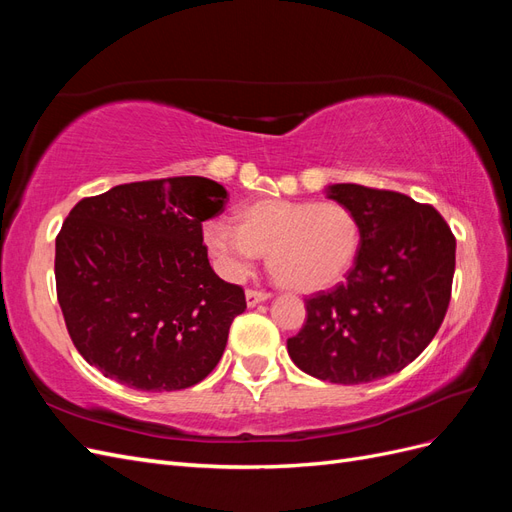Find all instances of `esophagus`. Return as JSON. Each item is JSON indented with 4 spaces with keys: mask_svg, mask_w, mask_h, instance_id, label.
<instances>
[{
    "mask_svg": "<svg viewBox=\"0 0 512 512\" xmlns=\"http://www.w3.org/2000/svg\"><path fill=\"white\" fill-rule=\"evenodd\" d=\"M267 299H271L269 292H262V290H247V292H245L247 307H254V305H258V303H262V301H267Z\"/></svg>",
    "mask_w": 512,
    "mask_h": 512,
    "instance_id": "1",
    "label": "esophagus"
}]
</instances>
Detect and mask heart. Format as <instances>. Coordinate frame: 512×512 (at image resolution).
Returning a JSON list of instances; mask_svg holds the SVG:
<instances>
[{
    "mask_svg": "<svg viewBox=\"0 0 512 512\" xmlns=\"http://www.w3.org/2000/svg\"><path fill=\"white\" fill-rule=\"evenodd\" d=\"M237 222L203 224L205 250L218 273L241 282L267 252V267L282 286L316 292L337 284L361 250V224L335 200L265 198L237 209Z\"/></svg>",
    "mask_w": 512,
    "mask_h": 512,
    "instance_id": "obj_1",
    "label": "heart"
}]
</instances>
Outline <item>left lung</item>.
Masks as SVG:
<instances>
[{"instance_id": "left-lung-1", "label": "left lung", "mask_w": 512, "mask_h": 512, "mask_svg": "<svg viewBox=\"0 0 512 512\" xmlns=\"http://www.w3.org/2000/svg\"><path fill=\"white\" fill-rule=\"evenodd\" d=\"M324 192L359 218L361 250L342 284L305 299L307 320L288 354L318 380L374 382L412 363L438 333L457 243L436 209L406 194L356 183Z\"/></svg>"}]
</instances>
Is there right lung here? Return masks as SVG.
I'll use <instances>...</instances> for the list:
<instances>
[{
    "label": "right lung",
    "mask_w": 512,
    "mask_h": 512,
    "mask_svg": "<svg viewBox=\"0 0 512 512\" xmlns=\"http://www.w3.org/2000/svg\"><path fill=\"white\" fill-rule=\"evenodd\" d=\"M226 198L207 177H173L115 185L70 211L55 241L57 299L76 350L106 378L179 391L220 363L247 307L203 245Z\"/></svg>",
    "instance_id": "add662e5"
}]
</instances>
